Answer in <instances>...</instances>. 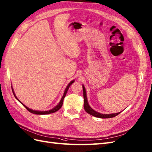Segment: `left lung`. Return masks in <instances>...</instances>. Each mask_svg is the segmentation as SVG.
I'll return each instance as SVG.
<instances>
[{
	"label": "left lung",
	"mask_w": 152,
	"mask_h": 152,
	"mask_svg": "<svg viewBox=\"0 0 152 152\" xmlns=\"http://www.w3.org/2000/svg\"><path fill=\"white\" fill-rule=\"evenodd\" d=\"M83 96H84V108L86 112L90 114V115L93 116H95L96 118H113L114 116H117L118 114H119L121 112L117 113H113V114H102L99 113L97 111L94 110L93 109H92L88 102L87 99V96H86V91L85 89V87L83 85Z\"/></svg>",
	"instance_id": "8db88e82"
}]
</instances>
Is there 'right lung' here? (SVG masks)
<instances>
[{"label":"right lung","mask_w":152,"mask_h":152,"mask_svg":"<svg viewBox=\"0 0 152 152\" xmlns=\"http://www.w3.org/2000/svg\"><path fill=\"white\" fill-rule=\"evenodd\" d=\"M74 82H75V80H72V81H71L68 85H67V86H66V89H65V90H64V94H63V96L62 97V98H61V99H60V102L58 103V104H57L56 106H55V107L54 108H53L52 109H50V110H45V111H42V110H33V109H29L28 107H26L25 104H23L21 102H20L19 101V99L18 98V97H17V96H15V92H14V91H13V87H12V92H13V95H14V96H15V98L18 99L19 102L21 103L23 106H24L26 109H27L30 113H33V114H39V115H42V114H51V113H55V112H56L57 110H58L60 108H61V107L62 106V104H63V101H64V97H65V96H66V94H67V90H68V89H69V86L72 85V83H73Z\"/></svg>","instance_id":"1"}]
</instances>
